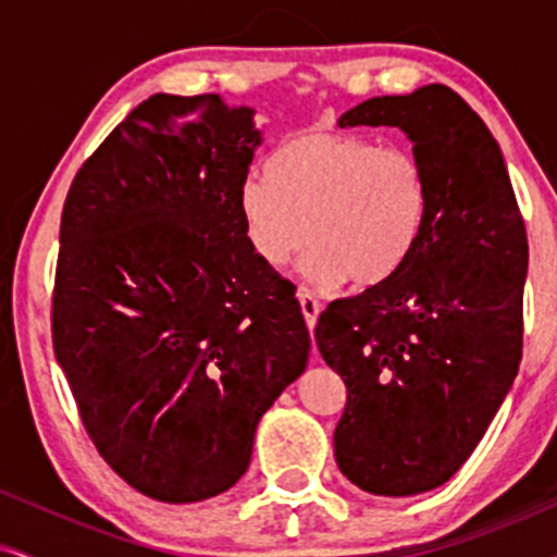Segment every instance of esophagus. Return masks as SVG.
Returning a JSON list of instances; mask_svg holds the SVG:
<instances>
[{
	"label": "esophagus",
	"mask_w": 557,
	"mask_h": 557,
	"mask_svg": "<svg viewBox=\"0 0 557 557\" xmlns=\"http://www.w3.org/2000/svg\"><path fill=\"white\" fill-rule=\"evenodd\" d=\"M299 308H302V315H305V323H308V329L312 331L315 329V321H318V312H321V302H318V297L312 295V292L302 289L299 292Z\"/></svg>",
	"instance_id": "obj_1"
}]
</instances>
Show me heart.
Returning a JSON list of instances; mask_svg holds the SVG:
<instances>
[{
    "instance_id": "b5f03b06",
    "label": "heart",
    "mask_w": 557,
    "mask_h": 557,
    "mask_svg": "<svg viewBox=\"0 0 557 557\" xmlns=\"http://www.w3.org/2000/svg\"><path fill=\"white\" fill-rule=\"evenodd\" d=\"M249 247L271 268L315 245V286H376L403 271L429 218L426 168L405 147L358 134H302L239 189Z\"/></svg>"
}]
</instances>
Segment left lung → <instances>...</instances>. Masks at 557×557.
Instances as JSON below:
<instances>
[{
	"mask_svg": "<svg viewBox=\"0 0 557 557\" xmlns=\"http://www.w3.org/2000/svg\"><path fill=\"white\" fill-rule=\"evenodd\" d=\"M339 126L408 134L429 218L403 271L318 318V349L347 386L336 466L371 495H421L466 463L513 386L527 228L499 144L449 86L373 97Z\"/></svg>",
	"mask_w": 557,
	"mask_h": 557,
	"instance_id": "obj_1",
	"label": "left lung"
}]
</instances>
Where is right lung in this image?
Masks as SVG:
<instances>
[{
	"mask_svg": "<svg viewBox=\"0 0 557 557\" xmlns=\"http://www.w3.org/2000/svg\"><path fill=\"white\" fill-rule=\"evenodd\" d=\"M252 115L218 94H154L62 208L54 358L99 455L160 503L234 486L262 413L308 366L295 286L239 215L262 141Z\"/></svg>",
	"mask_w": 557,
	"mask_h": 557,
	"instance_id": "add662e5",
	"label": "right lung"
}]
</instances>
